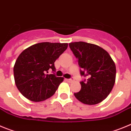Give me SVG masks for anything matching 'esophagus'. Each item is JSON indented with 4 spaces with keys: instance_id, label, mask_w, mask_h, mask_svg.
<instances>
[{
    "instance_id": "1",
    "label": "esophagus",
    "mask_w": 131,
    "mask_h": 131,
    "mask_svg": "<svg viewBox=\"0 0 131 131\" xmlns=\"http://www.w3.org/2000/svg\"><path fill=\"white\" fill-rule=\"evenodd\" d=\"M67 81L68 82H72L74 81V78H71L70 79H67Z\"/></svg>"
}]
</instances>
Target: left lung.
Instances as JSON below:
<instances>
[{
  "label": "left lung",
  "mask_w": 131,
  "mask_h": 131,
  "mask_svg": "<svg viewBox=\"0 0 131 131\" xmlns=\"http://www.w3.org/2000/svg\"><path fill=\"white\" fill-rule=\"evenodd\" d=\"M69 46L78 60L81 76L88 78L80 82L81 90L74 96L89 105L102 102L115 83L116 68L114 61L106 50L93 43L72 42Z\"/></svg>",
  "instance_id": "8db88e82"
}]
</instances>
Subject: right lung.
<instances>
[{
	"label": "right lung",
	"mask_w": 131,
	"mask_h": 131,
	"mask_svg": "<svg viewBox=\"0 0 131 131\" xmlns=\"http://www.w3.org/2000/svg\"><path fill=\"white\" fill-rule=\"evenodd\" d=\"M67 47V43L42 42L29 47L19 55L14 67V80L25 97L40 102L55 93L64 78L54 74V63ZM49 70L54 74H47Z\"/></svg>",
	"instance_id": "right-lung-1"
}]
</instances>
